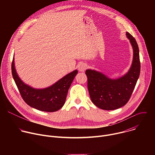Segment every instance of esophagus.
<instances>
[{
	"label": "esophagus",
	"instance_id": "esophagus-1",
	"mask_svg": "<svg viewBox=\"0 0 155 155\" xmlns=\"http://www.w3.org/2000/svg\"><path fill=\"white\" fill-rule=\"evenodd\" d=\"M87 68V65L85 64H80L79 67H78V70L80 72H84Z\"/></svg>",
	"mask_w": 155,
	"mask_h": 155
}]
</instances>
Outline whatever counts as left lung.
I'll list each match as a JSON object with an SVG mask.
<instances>
[{"mask_svg": "<svg viewBox=\"0 0 155 155\" xmlns=\"http://www.w3.org/2000/svg\"><path fill=\"white\" fill-rule=\"evenodd\" d=\"M133 48L134 57L131 68L123 77L112 80L104 74L86 70L87 89L93 103L105 110L119 108L127 104L133 92L140 72L139 50L135 38L126 32Z\"/></svg>", "mask_w": 155, "mask_h": 155, "instance_id": "obj_1", "label": "left lung"}]
</instances>
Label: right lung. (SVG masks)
<instances>
[{
    "label": "right lung",
    "mask_w": 155,
    "mask_h": 155,
    "mask_svg": "<svg viewBox=\"0 0 155 155\" xmlns=\"http://www.w3.org/2000/svg\"><path fill=\"white\" fill-rule=\"evenodd\" d=\"M12 72L19 93L28 105L41 111L54 112L64 105L68 90L78 71L75 70L66 75L52 86L43 90L34 89L21 80L15 71L14 58Z\"/></svg>",
    "instance_id": "obj_1"
}]
</instances>
